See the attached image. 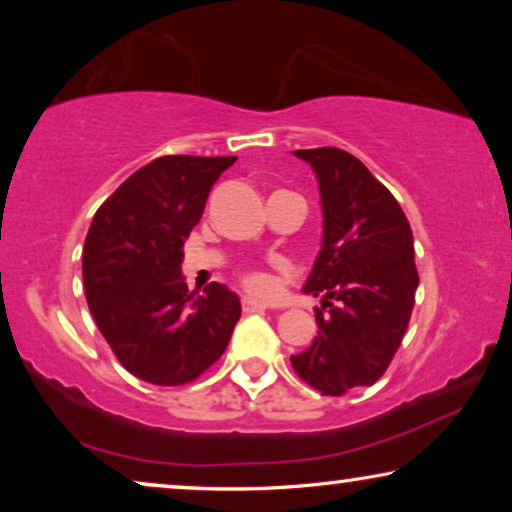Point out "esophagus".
Listing matches in <instances>:
<instances>
[{"instance_id": "1", "label": "esophagus", "mask_w": 512, "mask_h": 512, "mask_svg": "<svg viewBox=\"0 0 512 512\" xmlns=\"http://www.w3.org/2000/svg\"><path fill=\"white\" fill-rule=\"evenodd\" d=\"M265 310H268V307H265L263 303H258V300H254V298H244L242 300V312L254 314V312H265Z\"/></svg>"}]
</instances>
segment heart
Returning a JSON list of instances; mask_svg holds the SVG:
<instances>
[{
  "label": "heart",
  "instance_id": "1",
  "mask_svg": "<svg viewBox=\"0 0 512 512\" xmlns=\"http://www.w3.org/2000/svg\"><path fill=\"white\" fill-rule=\"evenodd\" d=\"M242 284L244 289L254 293V296H268L272 291V279L265 275V272H244Z\"/></svg>",
  "mask_w": 512,
  "mask_h": 512
}]
</instances>
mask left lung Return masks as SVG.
Instances as JSON below:
<instances>
[{
    "mask_svg": "<svg viewBox=\"0 0 512 512\" xmlns=\"http://www.w3.org/2000/svg\"><path fill=\"white\" fill-rule=\"evenodd\" d=\"M317 174L324 240L303 286L321 296L317 338L291 366L324 396L370 387L389 368L419 284L412 230L394 195L352 153L293 151Z\"/></svg>",
    "mask_w": 512,
    "mask_h": 512,
    "instance_id": "1",
    "label": "left lung"
}]
</instances>
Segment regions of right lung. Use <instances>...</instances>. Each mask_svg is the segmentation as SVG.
Returning a JSON list of instances; mask_svg holds the SVG:
<instances>
[{"instance_id":"1","label":"right lung","mask_w":512,"mask_h":512,"mask_svg":"<svg viewBox=\"0 0 512 512\" xmlns=\"http://www.w3.org/2000/svg\"><path fill=\"white\" fill-rule=\"evenodd\" d=\"M235 156H163L123 181L95 212L83 244V289L121 366L139 380L177 387L226 352L240 298L223 284L188 291L184 240L198 226L214 181Z\"/></svg>"}]
</instances>
